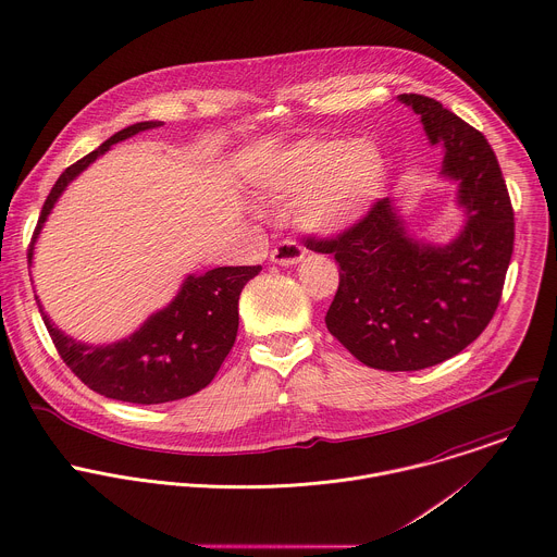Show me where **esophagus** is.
<instances>
[{
    "label": "esophagus",
    "mask_w": 557,
    "mask_h": 557,
    "mask_svg": "<svg viewBox=\"0 0 557 557\" xmlns=\"http://www.w3.org/2000/svg\"><path fill=\"white\" fill-rule=\"evenodd\" d=\"M304 256H306V249L299 243L286 238V240H282L280 245L273 247L271 262L282 264V267H293V264H299L304 260Z\"/></svg>",
    "instance_id": "34e87169"
}]
</instances>
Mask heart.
I'll return each instance as SVG.
<instances>
[{"instance_id":"b5f03b06","label":"heart","mask_w":557,"mask_h":557,"mask_svg":"<svg viewBox=\"0 0 557 557\" xmlns=\"http://www.w3.org/2000/svg\"><path fill=\"white\" fill-rule=\"evenodd\" d=\"M387 181L385 157L368 139H304L275 152L256 187L269 200H299L301 222L334 234L366 220Z\"/></svg>"}]
</instances>
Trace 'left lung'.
<instances>
[{
  "instance_id": "1",
  "label": "left lung",
  "mask_w": 557,
  "mask_h": 557,
  "mask_svg": "<svg viewBox=\"0 0 557 557\" xmlns=\"http://www.w3.org/2000/svg\"><path fill=\"white\" fill-rule=\"evenodd\" d=\"M420 115L431 146L444 148L442 176L454 181L462 230L444 245L409 234L383 198L366 220L335 238L308 236L334 253L339 286L325 317L361 363L411 372L458 355L491 323L515 245V213L486 137L435 99L400 95Z\"/></svg>"
}]
</instances>
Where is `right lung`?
Here are the masks:
<instances>
[{
  "label": "right lung",
  "mask_w": 557,
  "mask_h": 557,
  "mask_svg": "<svg viewBox=\"0 0 557 557\" xmlns=\"http://www.w3.org/2000/svg\"><path fill=\"white\" fill-rule=\"evenodd\" d=\"M157 126L161 122H135L62 172L42 205L29 243V264L34 243L66 187L113 144ZM260 269V264L218 267L202 275L189 273L163 310L150 314L137 332L112 344H86L64 334L45 314L38 297L36 301L60 357L90 389L122 403L161 405L187 398L213 381L236 339L240 290Z\"/></svg>",
  "instance_id": "obj_1"
}]
</instances>
